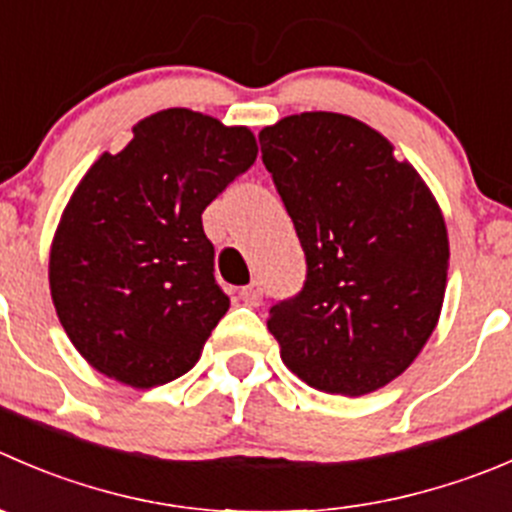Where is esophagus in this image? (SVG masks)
I'll return each mask as SVG.
<instances>
[{"label":"esophagus","instance_id":"obj_1","mask_svg":"<svg viewBox=\"0 0 512 512\" xmlns=\"http://www.w3.org/2000/svg\"><path fill=\"white\" fill-rule=\"evenodd\" d=\"M240 297H242V302H245V305H250V307L260 305V302H262V282L260 280H252L250 285L242 287Z\"/></svg>","mask_w":512,"mask_h":512}]
</instances>
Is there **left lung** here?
<instances>
[{
    "label": "left lung",
    "instance_id": "8db88e82",
    "mask_svg": "<svg viewBox=\"0 0 512 512\" xmlns=\"http://www.w3.org/2000/svg\"><path fill=\"white\" fill-rule=\"evenodd\" d=\"M307 277L270 307L280 357L310 388L367 395L403 375L438 325L448 230L433 192L380 132L302 112L260 132Z\"/></svg>",
    "mask_w": 512,
    "mask_h": 512
}]
</instances>
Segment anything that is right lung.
Returning <instances> with one entry per match:
<instances>
[{
  "instance_id": "1",
  "label": "right lung",
  "mask_w": 512,
  "mask_h": 512,
  "mask_svg": "<svg viewBox=\"0 0 512 512\" xmlns=\"http://www.w3.org/2000/svg\"><path fill=\"white\" fill-rule=\"evenodd\" d=\"M132 135L69 197L49 250V290L79 355L147 390L192 370L230 307L202 212L250 170L257 142L247 127L185 107L150 114Z\"/></svg>"
}]
</instances>
